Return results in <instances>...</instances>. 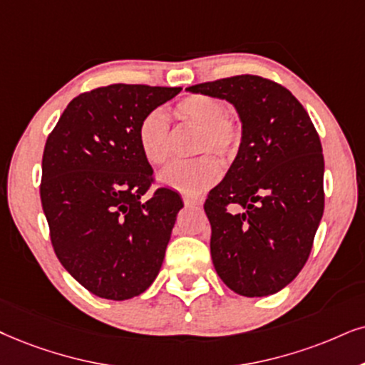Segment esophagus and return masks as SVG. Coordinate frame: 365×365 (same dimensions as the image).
I'll return each instance as SVG.
<instances>
[{
    "label": "esophagus",
    "mask_w": 365,
    "mask_h": 365,
    "mask_svg": "<svg viewBox=\"0 0 365 365\" xmlns=\"http://www.w3.org/2000/svg\"><path fill=\"white\" fill-rule=\"evenodd\" d=\"M183 204H185L187 207H197V205H202V200L198 197L183 195Z\"/></svg>",
    "instance_id": "obj_1"
}]
</instances>
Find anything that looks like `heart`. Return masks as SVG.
<instances>
[{"instance_id": "obj_1", "label": "heart", "mask_w": 365, "mask_h": 365, "mask_svg": "<svg viewBox=\"0 0 365 365\" xmlns=\"http://www.w3.org/2000/svg\"><path fill=\"white\" fill-rule=\"evenodd\" d=\"M173 118L182 126L195 128L192 151L202 156L173 165L160 178L165 185L185 195H198L220 177V167L213 156L222 161L237 156L242 128L236 118L225 113L222 101L209 94H192L180 99L173 108ZM138 143L143 156L155 167H163L172 160L173 135L168 118L161 110H151L141 119Z\"/></svg>"}]
</instances>
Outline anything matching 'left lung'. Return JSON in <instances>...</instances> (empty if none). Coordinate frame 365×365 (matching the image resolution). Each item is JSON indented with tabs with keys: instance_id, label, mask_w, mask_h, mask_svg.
Returning a JSON list of instances; mask_svg holds the SVG:
<instances>
[{
	"instance_id": "8db88e82",
	"label": "left lung",
	"mask_w": 365,
	"mask_h": 365,
	"mask_svg": "<svg viewBox=\"0 0 365 365\" xmlns=\"http://www.w3.org/2000/svg\"><path fill=\"white\" fill-rule=\"evenodd\" d=\"M229 101L242 143L204 209L210 255L220 279L242 297L278 293L310 256L324 215V153L318 133L286 87L234 76L187 87Z\"/></svg>"
}]
</instances>
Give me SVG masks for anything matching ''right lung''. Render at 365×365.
<instances>
[{"label": "right lung", "instance_id": "right-lung-1", "mask_svg": "<svg viewBox=\"0 0 365 365\" xmlns=\"http://www.w3.org/2000/svg\"><path fill=\"white\" fill-rule=\"evenodd\" d=\"M182 87L110 84L73 98L45 143L40 198L58 261L106 299L138 297L165 259L182 198L158 188L138 143L146 114Z\"/></svg>", "mask_w": 365, "mask_h": 365}]
</instances>
